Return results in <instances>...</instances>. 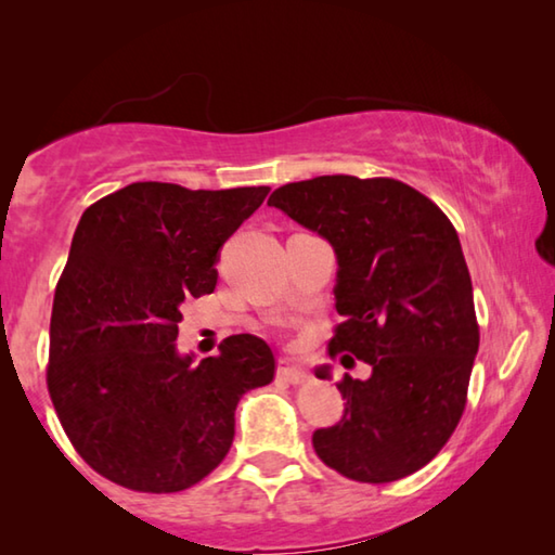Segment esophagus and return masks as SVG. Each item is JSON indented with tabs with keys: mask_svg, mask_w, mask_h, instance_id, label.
<instances>
[{
	"mask_svg": "<svg viewBox=\"0 0 555 555\" xmlns=\"http://www.w3.org/2000/svg\"><path fill=\"white\" fill-rule=\"evenodd\" d=\"M276 377H279V379H284V382H288V384H304V382L308 379V374H306L304 370L294 367V364L281 362V364H279V370H276Z\"/></svg>",
	"mask_w": 555,
	"mask_h": 555,
	"instance_id": "34e87169",
	"label": "esophagus"
}]
</instances>
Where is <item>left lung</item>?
I'll use <instances>...</instances> for the list:
<instances>
[{
    "instance_id": "8db88e82",
    "label": "left lung",
    "mask_w": 555,
    "mask_h": 555,
    "mask_svg": "<svg viewBox=\"0 0 555 555\" xmlns=\"http://www.w3.org/2000/svg\"><path fill=\"white\" fill-rule=\"evenodd\" d=\"M269 205L333 244L335 325L327 354H354L370 379L337 382L340 424L313 434L315 455L354 482L384 485L434 460L460 424L480 347L473 281L453 222L393 178L318 176ZM327 377V370H318Z\"/></svg>"
}]
</instances>
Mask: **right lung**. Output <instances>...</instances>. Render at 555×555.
<instances>
[{
	"label": "right lung",
	"instance_id": "1",
	"mask_svg": "<svg viewBox=\"0 0 555 555\" xmlns=\"http://www.w3.org/2000/svg\"><path fill=\"white\" fill-rule=\"evenodd\" d=\"M267 193L144 181L82 212L53 296L46 384L73 448L115 485H198L230 453L242 393L274 379V354L249 333L201 364L173 345L181 306L212 294L220 247Z\"/></svg>",
	"mask_w": 555,
	"mask_h": 555
}]
</instances>
